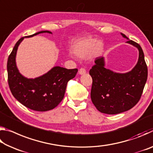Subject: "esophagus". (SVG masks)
I'll use <instances>...</instances> for the list:
<instances>
[{
  "label": "esophagus",
  "instance_id": "esophagus-1",
  "mask_svg": "<svg viewBox=\"0 0 153 153\" xmlns=\"http://www.w3.org/2000/svg\"><path fill=\"white\" fill-rule=\"evenodd\" d=\"M86 69H85L84 68H83V67H82V68H80L79 69V74H80V75H83V74H84L85 73H86Z\"/></svg>",
  "mask_w": 153,
  "mask_h": 153
}]
</instances>
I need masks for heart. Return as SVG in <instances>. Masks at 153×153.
I'll list each match as a JSON object with an SVG mask.
<instances>
[{"instance_id":"b5f03b06","label":"heart","mask_w":153,"mask_h":153,"mask_svg":"<svg viewBox=\"0 0 153 153\" xmlns=\"http://www.w3.org/2000/svg\"><path fill=\"white\" fill-rule=\"evenodd\" d=\"M103 43L94 38H86L77 42L73 48L74 53L79 58H85L91 54L98 56L103 51Z\"/></svg>"}]
</instances>
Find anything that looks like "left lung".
I'll return each instance as SVG.
<instances>
[{"label": "left lung", "instance_id": "8db88e82", "mask_svg": "<svg viewBox=\"0 0 153 153\" xmlns=\"http://www.w3.org/2000/svg\"><path fill=\"white\" fill-rule=\"evenodd\" d=\"M128 42L139 51L136 65L126 74L115 73L105 67L102 56L96 59L95 65L89 71L92 78L90 97L96 108L102 113L114 115L128 111L140 99L148 76V69L143 51L138 43L129 40Z\"/></svg>", "mask_w": 153, "mask_h": 153}]
</instances>
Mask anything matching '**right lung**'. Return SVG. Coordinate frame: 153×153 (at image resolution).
Returning <instances> with one entry per match:
<instances>
[{
    "instance_id": "add662e5",
    "label": "right lung",
    "mask_w": 153,
    "mask_h": 153,
    "mask_svg": "<svg viewBox=\"0 0 153 153\" xmlns=\"http://www.w3.org/2000/svg\"><path fill=\"white\" fill-rule=\"evenodd\" d=\"M46 32L52 33L49 31H40L25 37ZM24 38H20L15 44L7 61L9 88L13 97L25 107L36 111L51 110L63 100L67 82L76 76L77 69H67L56 66L35 79L24 77L18 71L15 63L18 46Z\"/></svg>"
}]
</instances>
